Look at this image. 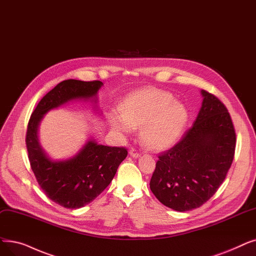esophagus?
I'll use <instances>...</instances> for the list:
<instances>
[{
  "mask_svg": "<svg viewBox=\"0 0 256 256\" xmlns=\"http://www.w3.org/2000/svg\"><path fill=\"white\" fill-rule=\"evenodd\" d=\"M130 154L132 156V157H134V158H138V157H140V156H141V154L137 150H135V148H130Z\"/></svg>",
  "mask_w": 256,
  "mask_h": 256,
  "instance_id": "esophagus-1",
  "label": "esophagus"
}]
</instances>
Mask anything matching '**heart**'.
I'll return each mask as SVG.
<instances>
[{"instance_id":"1","label":"heart","mask_w":256,"mask_h":256,"mask_svg":"<svg viewBox=\"0 0 256 256\" xmlns=\"http://www.w3.org/2000/svg\"><path fill=\"white\" fill-rule=\"evenodd\" d=\"M187 110L174 97L154 88H144L130 94L122 104V114H112V128L130 134L132 128H141V138L148 146L163 150L170 146L187 122Z\"/></svg>"}]
</instances>
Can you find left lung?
<instances>
[{
  "label": "left lung",
  "mask_w": 256,
  "mask_h": 256,
  "mask_svg": "<svg viewBox=\"0 0 256 256\" xmlns=\"http://www.w3.org/2000/svg\"><path fill=\"white\" fill-rule=\"evenodd\" d=\"M192 126L170 150L159 154L150 187L174 210L198 208L212 196L234 158L236 135L230 114L218 97L205 90Z\"/></svg>",
  "instance_id": "1"
}]
</instances>
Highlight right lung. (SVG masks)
Instances as JSON below:
<instances>
[{"label":"right lung","instance_id":"add662e5","mask_svg":"<svg viewBox=\"0 0 256 256\" xmlns=\"http://www.w3.org/2000/svg\"><path fill=\"white\" fill-rule=\"evenodd\" d=\"M102 84L99 80H68L60 82L40 99L28 122L26 146L31 170L45 194L64 208L84 207L100 194L113 180L128 150L126 148L102 146L91 139L73 158L54 161L38 142V126L50 110L71 100L96 102Z\"/></svg>","mask_w":256,"mask_h":256}]
</instances>
